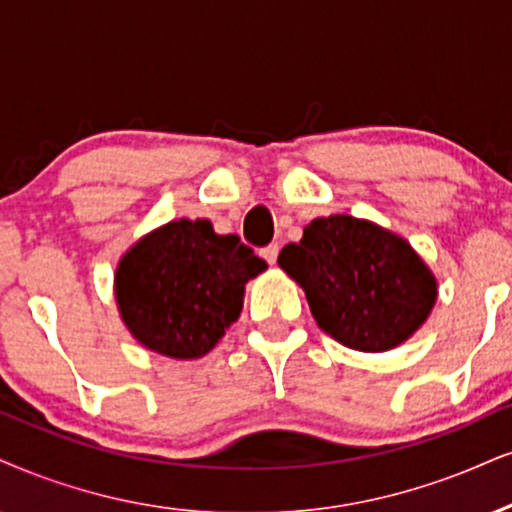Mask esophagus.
<instances>
[{
	"label": "esophagus",
	"instance_id": "34e87169",
	"mask_svg": "<svg viewBox=\"0 0 512 512\" xmlns=\"http://www.w3.org/2000/svg\"><path fill=\"white\" fill-rule=\"evenodd\" d=\"M277 254H280V246H277V244H268V246H263V249H261V256L266 258L270 266H273V263L277 261Z\"/></svg>",
	"mask_w": 512,
	"mask_h": 512
}]
</instances>
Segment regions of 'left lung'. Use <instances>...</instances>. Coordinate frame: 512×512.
Segmentation results:
<instances>
[{
  "mask_svg": "<svg viewBox=\"0 0 512 512\" xmlns=\"http://www.w3.org/2000/svg\"><path fill=\"white\" fill-rule=\"evenodd\" d=\"M277 263L306 292L320 330L356 351L403 344L437 304V277L413 246L363 218H315Z\"/></svg>",
  "mask_w": 512,
  "mask_h": 512,
  "instance_id": "8db88e82",
  "label": "left lung"
}]
</instances>
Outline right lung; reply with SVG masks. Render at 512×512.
<instances>
[{
  "label": "right lung",
  "mask_w": 512,
  "mask_h": 512,
  "mask_svg": "<svg viewBox=\"0 0 512 512\" xmlns=\"http://www.w3.org/2000/svg\"><path fill=\"white\" fill-rule=\"evenodd\" d=\"M266 261L208 220H170L125 251L116 304L132 337L161 356H206L242 313L244 285Z\"/></svg>",
  "instance_id": "obj_1"
}]
</instances>
